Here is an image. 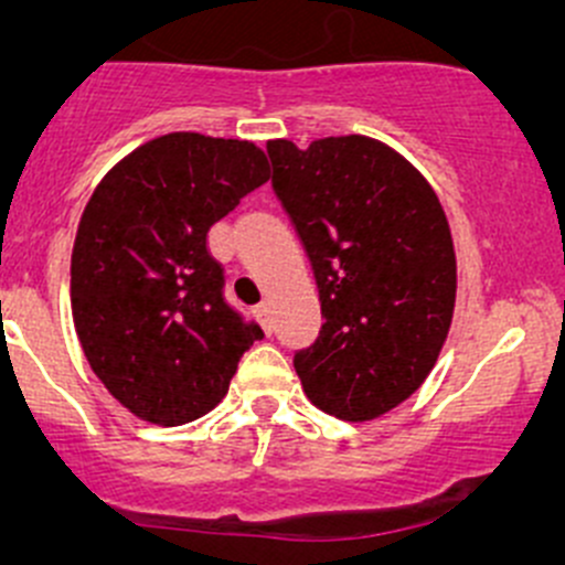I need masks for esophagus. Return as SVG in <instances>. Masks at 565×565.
<instances>
[{"label": "esophagus", "mask_w": 565, "mask_h": 565, "mask_svg": "<svg viewBox=\"0 0 565 565\" xmlns=\"http://www.w3.org/2000/svg\"><path fill=\"white\" fill-rule=\"evenodd\" d=\"M256 317H259V322H262V328L267 330V333H270L273 330V315H270V303H259L256 306Z\"/></svg>", "instance_id": "34e87169"}]
</instances>
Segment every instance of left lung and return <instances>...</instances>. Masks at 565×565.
Instances as JSON below:
<instances>
[{"label":"left lung","instance_id":"1","mask_svg":"<svg viewBox=\"0 0 565 565\" xmlns=\"http://www.w3.org/2000/svg\"><path fill=\"white\" fill-rule=\"evenodd\" d=\"M273 191L315 270L322 330L295 352L306 396L372 420L413 396L443 350L457 256L440 199L413 163L369 136L298 150L267 141Z\"/></svg>","mask_w":565,"mask_h":565}]
</instances>
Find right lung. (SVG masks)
Segmentation results:
<instances>
[{"instance_id":"obj_1","label":"right lung","mask_w":565,"mask_h":565,"mask_svg":"<svg viewBox=\"0 0 565 565\" xmlns=\"http://www.w3.org/2000/svg\"><path fill=\"white\" fill-rule=\"evenodd\" d=\"M267 180L265 152L250 141L169 134L122 158L84 207L73 322L93 372L136 418H202L265 335L226 303L207 232Z\"/></svg>"}]
</instances>
